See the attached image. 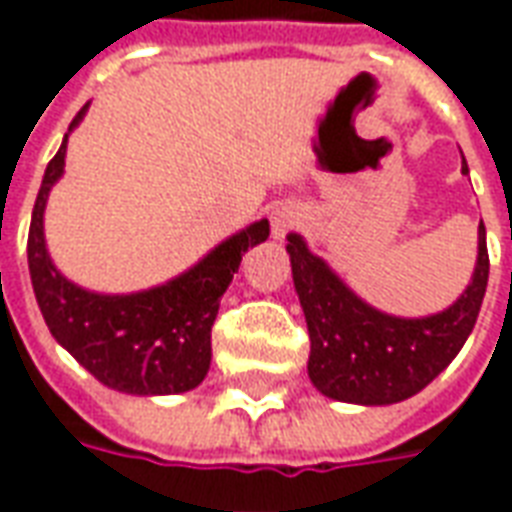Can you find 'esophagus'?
Masks as SVG:
<instances>
[{"label": "esophagus", "instance_id": "34e87169", "mask_svg": "<svg viewBox=\"0 0 512 512\" xmlns=\"http://www.w3.org/2000/svg\"><path fill=\"white\" fill-rule=\"evenodd\" d=\"M301 224V211L296 205H277L271 211V235L274 238H285L290 230H296Z\"/></svg>", "mask_w": 512, "mask_h": 512}]
</instances>
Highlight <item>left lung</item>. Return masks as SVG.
Instances as JSON below:
<instances>
[{
    "instance_id": "1",
    "label": "left lung",
    "mask_w": 512,
    "mask_h": 512,
    "mask_svg": "<svg viewBox=\"0 0 512 512\" xmlns=\"http://www.w3.org/2000/svg\"><path fill=\"white\" fill-rule=\"evenodd\" d=\"M288 255L310 332V381L326 397L362 406L400 403L439 376L472 334L488 285L483 222L472 285L450 310L414 321L356 299L299 235H288Z\"/></svg>"
}]
</instances>
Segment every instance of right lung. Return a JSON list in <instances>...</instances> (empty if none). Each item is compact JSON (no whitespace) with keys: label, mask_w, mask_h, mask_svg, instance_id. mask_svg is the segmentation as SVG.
<instances>
[{"label":"right lung","mask_w":512,"mask_h":512,"mask_svg":"<svg viewBox=\"0 0 512 512\" xmlns=\"http://www.w3.org/2000/svg\"><path fill=\"white\" fill-rule=\"evenodd\" d=\"M84 109L73 117L71 128L82 120ZM65 142L46 167L27 238L29 277L46 326L101 384L128 395L189 392L208 376L211 329L222 293L233 282L241 255L266 241L271 227L266 219L255 222L161 288L134 296L87 293L51 266L43 241V208L65 167Z\"/></svg>","instance_id":"obj_1"}]
</instances>
